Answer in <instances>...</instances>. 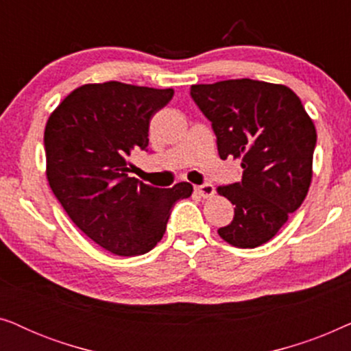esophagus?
Here are the masks:
<instances>
[{
    "mask_svg": "<svg viewBox=\"0 0 351 351\" xmlns=\"http://www.w3.org/2000/svg\"><path fill=\"white\" fill-rule=\"evenodd\" d=\"M196 193H198L201 198H210V196H214L215 193V189L213 184H203V185H198L195 186Z\"/></svg>",
    "mask_w": 351,
    "mask_h": 351,
    "instance_id": "esophagus-1",
    "label": "esophagus"
}]
</instances>
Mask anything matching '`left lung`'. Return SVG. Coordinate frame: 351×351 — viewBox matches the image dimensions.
Wrapping results in <instances>:
<instances>
[{
    "mask_svg": "<svg viewBox=\"0 0 351 351\" xmlns=\"http://www.w3.org/2000/svg\"><path fill=\"white\" fill-rule=\"evenodd\" d=\"M191 99L213 123L222 160H241L243 179L217 186L234 204L219 228L234 247L262 246L304 203L313 176L315 124L294 90L256 80L193 84Z\"/></svg>",
    "mask_w": 351,
    "mask_h": 351,
    "instance_id": "left-lung-1",
    "label": "left lung"
}]
</instances>
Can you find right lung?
<instances>
[{"label": "right lung", "mask_w": 351, "mask_h": 351, "mask_svg": "<svg viewBox=\"0 0 351 351\" xmlns=\"http://www.w3.org/2000/svg\"><path fill=\"white\" fill-rule=\"evenodd\" d=\"M174 89L107 81L76 88L45 129L46 176L73 223L123 257L152 251L172 206L193 191L189 182L156 189L129 177L132 152L148 147V126Z\"/></svg>", "instance_id": "add662e5"}]
</instances>
